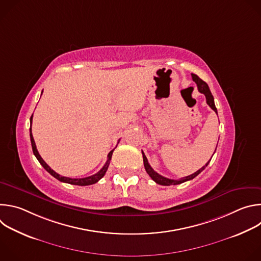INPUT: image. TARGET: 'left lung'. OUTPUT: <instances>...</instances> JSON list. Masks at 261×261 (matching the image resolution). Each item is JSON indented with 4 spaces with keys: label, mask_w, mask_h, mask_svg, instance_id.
<instances>
[{
    "label": "left lung",
    "mask_w": 261,
    "mask_h": 261,
    "mask_svg": "<svg viewBox=\"0 0 261 261\" xmlns=\"http://www.w3.org/2000/svg\"><path fill=\"white\" fill-rule=\"evenodd\" d=\"M192 75V80H193V82H195V84L197 85V88H198V91L200 92V93H202L204 96H205V99H206V103L208 104V106L215 111L216 114H218V111H217V108H216V106H215V102H214V97H213V95H212V93H211V91H210V88H208V86H207V84L205 83V82H203L201 79H199L196 74H191ZM216 148H217V146H216ZM213 157V156H212ZM142 158H143V164H144V168H145V171L147 172V174L150 175L151 177H152V179L154 180V181H156L157 184H159V185H162V186H170V185H178V184H181V182H184V181H187V180H190V179H192V178H194L195 176H197L206 166H207V164H208V162L211 161H208L204 166H202L200 169H198L196 172H194L193 174H191V175H188V176H185V177H181V178H179V179H170V178H167V177H164V176H162V175H160L159 173H157L152 167H151V165L148 164V162H147V159H146V157H145V155H144V153L142 152Z\"/></svg>",
    "instance_id": "obj_1"
}]
</instances>
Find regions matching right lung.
Instances as JSON below:
<instances>
[{
	"label": "right lung",
	"mask_w": 261,
	"mask_h": 261,
	"mask_svg": "<svg viewBox=\"0 0 261 261\" xmlns=\"http://www.w3.org/2000/svg\"><path fill=\"white\" fill-rule=\"evenodd\" d=\"M32 119H33V116L31 117L30 119V122H31V126H32ZM30 137H31V143H32V148H33V153L35 155V157L37 158V160H38L40 162V164L44 167V169L49 172L54 177H56L57 179H59L60 181H63V182H67V184H71V185H77V186H89V185H93L95 182H97L99 179H101L105 172L107 171V168L109 166V163H110V160H111V156H113V153H114V150L110 151L108 153V156H107V161L106 163L104 164V166L101 168V170H99L97 173L91 175V176H87V177H82V178H71V177H67V176H62L60 175L59 173H57L55 170H53L46 163L45 161L41 158V156L39 155L38 151H37V147H36V143L34 141V138H33V135H32V128H30Z\"/></svg>",
	"instance_id": "1"
}]
</instances>
